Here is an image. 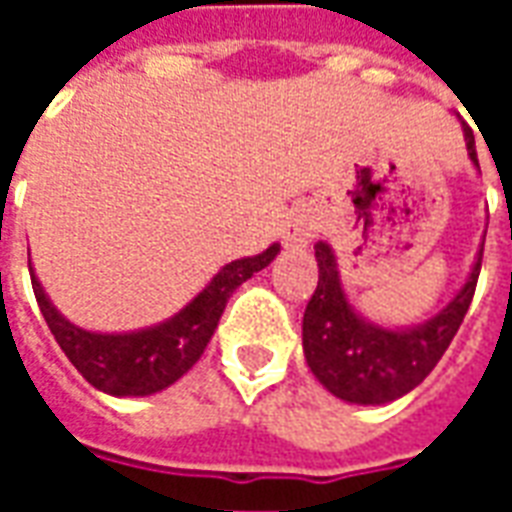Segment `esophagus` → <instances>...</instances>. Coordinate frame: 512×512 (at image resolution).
Here are the masks:
<instances>
[{
  "mask_svg": "<svg viewBox=\"0 0 512 512\" xmlns=\"http://www.w3.org/2000/svg\"><path fill=\"white\" fill-rule=\"evenodd\" d=\"M315 230H318V222H315V213L310 208L299 211L288 224V244L290 246H307L315 238Z\"/></svg>",
  "mask_w": 512,
  "mask_h": 512,
  "instance_id": "obj_1",
  "label": "esophagus"
}]
</instances>
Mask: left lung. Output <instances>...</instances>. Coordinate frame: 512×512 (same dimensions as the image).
<instances>
[{
    "instance_id": "1",
    "label": "left lung",
    "mask_w": 512,
    "mask_h": 512,
    "mask_svg": "<svg viewBox=\"0 0 512 512\" xmlns=\"http://www.w3.org/2000/svg\"><path fill=\"white\" fill-rule=\"evenodd\" d=\"M463 136L472 164L480 167L474 136L466 126ZM315 260L318 288L312 293L301 323L304 359L312 376L345 403L384 406L408 395L439 365L472 304L483 263V244L477 249L472 271L461 290L436 315L414 326H384L356 310L343 288L337 255L326 241L315 244Z\"/></svg>"
}]
</instances>
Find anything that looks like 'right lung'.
I'll use <instances>...</instances> for the list:
<instances>
[{
	"label": "right lung",
	"instance_id": "1",
	"mask_svg": "<svg viewBox=\"0 0 512 512\" xmlns=\"http://www.w3.org/2000/svg\"><path fill=\"white\" fill-rule=\"evenodd\" d=\"M277 255L279 244H271L260 255L227 263L172 318L134 332H90L76 326L51 304L32 263L29 277L40 312L71 365L106 395L147 397L172 386L197 365L235 288L263 271Z\"/></svg>",
	"mask_w": 512,
	"mask_h": 512
}]
</instances>
